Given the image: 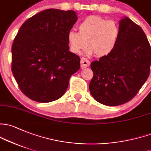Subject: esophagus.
<instances>
[{"instance_id": "obj_1", "label": "esophagus", "mask_w": 151, "mask_h": 151, "mask_svg": "<svg viewBox=\"0 0 151 151\" xmlns=\"http://www.w3.org/2000/svg\"><path fill=\"white\" fill-rule=\"evenodd\" d=\"M81 68L82 69H85V68L88 67L90 66V61L88 59L85 58H81Z\"/></svg>"}]
</instances>
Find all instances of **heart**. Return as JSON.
Returning <instances> with one entry per match:
<instances>
[{
  "mask_svg": "<svg viewBox=\"0 0 151 151\" xmlns=\"http://www.w3.org/2000/svg\"><path fill=\"white\" fill-rule=\"evenodd\" d=\"M79 32L70 30L67 34L69 48L80 54L87 46V53L104 57L114 50L119 37V27L114 21H108L97 16H90L80 22Z\"/></svg>",
  "mask_w": 151,
  "mask_h": 151,
  "instance_id": "heart-1",
  "label": "heart"
}]
</instances>
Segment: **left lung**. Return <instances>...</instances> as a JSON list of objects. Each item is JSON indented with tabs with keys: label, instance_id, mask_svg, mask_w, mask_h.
I'll return each mask as SVG.
<instances>
[{
	"label": "left lung",
	"instance_id": "8db88e82",
	"mask_svg": "<svg viewBox=\"0 0 151 151\" xmlns=\"http://www.w3.org/2000/svg\"><path fill=\"white\" fill-rule=\"evenodd\" d=\"M119 31L114 50L90 64V93L100 104L109 106L132 99L150 71V45L142 28L124 17L119 22Z\"/></svg>",
	"mask_w": 151,
	"mask_h": 151
}]
</instances>
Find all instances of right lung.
<instances>
[{"mask_svg": "<svg viewBox=\"0 0 151 151\" xmlns=\"http://www.w3.org/2000/svg\"><path fill=\"white\" fill-rule=\"evenodd\" d=\"M77 21L74 11L49 9L28 19L14 38L12 71L22 93L47 103L61 98L80 58L69 51L67 34Z\"/></svg>", "mask_w": 151, "mask_h": 151, "instance_id": "1", "label": "right lung"}]
</instances>
